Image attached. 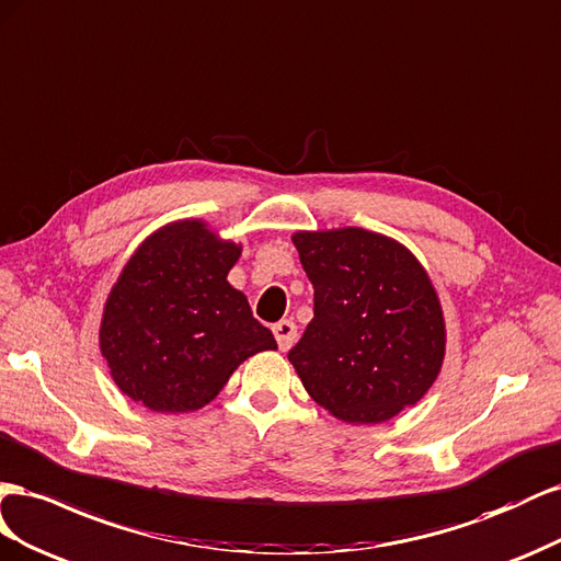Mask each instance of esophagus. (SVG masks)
I'll use <instances>...</instances> for the list:
<instances>
[{"mask_svg":"<svg viewBox=\"0 0 561 561\" xmlns=\"http://www.w3.org/2000/svg\"><path fill=\"white\" fill-rule=\"evenodd\" d=\"M272 333H275L277 345L284 352L289 350L296 343V339H298V329H296V324L291 322V319H282V322H277L275 327H272Z\"/></svg>","mask_w":561,"mask_h":561,"instance_id":"1","label":"esophagus"}]
</instances>
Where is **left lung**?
I'll list each match as a JSON object with an SVG mask.
<instances>
[{
  "mask_svg": "<svg viewBox=\"0 0 561 561\" xmlns=\"http://www.w3.org/2000/svg\"><path fill=\"white\" fill-rule=\"evenodd\" d=\"M314 317L289 362L317 404L369 425L413 407L444 362V317L427 272L394 239L362 228L296 232Z\"/></svg>",
  "mask_w": 561,
  "mask_h": 561,
  "instance_id": "1",
  "label": "left lung"
}]
</instances>
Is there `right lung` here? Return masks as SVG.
Wrapping results in <instances>:
<instances>
[{
    "instance_id": "1",
    "label": "right lung",
    "mask_w": 561,
    "mask_h": 561,
    "mask_svg": "<svg viewBox=\"0 0 561 561\" xmlns=\"http://www.w3.org/2000/svg\"><path fill=\"white\" fill-rule=\"evenodd\" d=\"M242 247L179 220L126 263L105 302L101 352L117 388L157 413L197 411L255 352L277 350L228 272Z\"/></svg>"
}]
</instances>
